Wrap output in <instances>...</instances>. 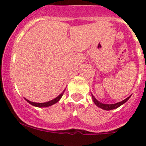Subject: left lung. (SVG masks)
<instances>
[{"label": "left lung", "mask_w": 146, "mask_h": 146, "mask_svg": "<svg viewBox=\"0 0 146 146\" xmlns=\"http://www.w3.org/2000/svg\"><path fill=\"white\" fill-rule=\"evenodd\" d=\"M91 96H92L93 101H94V104H96L97 107H99V108L104 110H111L116 109V108H119L120 106H121L122 104H124L125 102H126L129 100V99L131 97V96H129V97H127L126 99H125L124 100H123V101L119 102H117V103H115V104H104V103H102V102H100L99 101H98L97 99L94 97V95H93L92 94H91Z\"/></svg>", "instance_id": "obj_1"}]
</instances>
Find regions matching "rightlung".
<instances>
[{
  "label": "right lung",
  "instance_id": "1",
  "mask_svg": "<svg viewBox=\"0 0 146 146\" xmlns=\"http://www.w3.org/2000/svg\"><path fill=\"white\" fill-rule=\"evenodd\" d=\"M64 91H65V89H64V91H63V92H62L60 95H58L57 97L55 98V99H52V100H51V101L47 102L37 103V102H33L29 101L28 99H25H25L26 100L27 102H28V103H29V104H31V105H33V106H34V107H37V108H47V107H50V106H51V105H52V104H55V103H57L60 100V98L62 97V96H63V94H64Z\"/></svg>",
  "mask_w": 146,
  "mask_h": 146
}]
</instances>
